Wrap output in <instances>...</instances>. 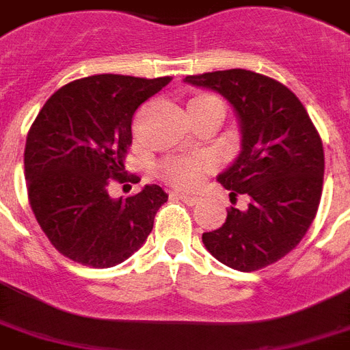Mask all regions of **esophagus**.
<instances>
[{
    "label": "esophagus",
    "instance_id": "34e87169",
    "mask_svg": "<svg viewBox=\"0 0 350 350\" xmlns=\"http://www.w3.org/2000/svg\"><path fill=\"white\" fill-rule=\"evenodd\" d=\"M174 196L176 198H180L183 203L190 204V206H192V204H198L201 201V198H198V196H192V194H187V192H174Z\"/></svg>",
    "mask_w": 350,
    "mask_h": 350
}]
</instances>
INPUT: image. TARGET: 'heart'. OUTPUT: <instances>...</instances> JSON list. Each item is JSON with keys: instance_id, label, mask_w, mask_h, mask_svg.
<instances>
[{"instance_id": "b5f03b06", "label": "heart", "mask_w": 350, "mask_h": 350, "mask_svg": "<svg viewBox=\"0 0 350 350\" xmlns=\"http://www.w3.org/2000/svg\"><path fill=\"white\" fill-rule=\"evenodd\" d=\"M217 100L215 96L200 93V95L192 96L189 106L194 104H203V102ZM215 167V158L210 154H196V156H170L167 160L161 161L160 176L169 183L176 187H185V189H192L200 183L206 172Z\"/></svg>"}]
</instances>
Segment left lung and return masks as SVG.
<instances>
[{"instance_id": "8db88e82", "label": "left lung", "mask_w": 350, "mask_h": 350, "mask_svg": "<svg viewBox=\"0 0 350 350\" xmlns=\"http://www.w3.org/2000/svg\"><path fill=\"white\" fill-rule=\"evenodd\" d=\"M228 98L243 127V150L219 174L230 201L223 226L204 232L210 254L228 268L257 271L302 241L317 215L323 185V146L304 104L289 88L250 70L185 77Z\"/></svg>"}]
</instances>
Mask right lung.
Instances as JSON below:
<instances>
[{"mask_svg": "<svg viewBox=\"0 0 350 350\" xmlns=\"http://www.w3.org/2000/svg\"><path fill=\"white\" fill-rule=\"evenodd\" d=\"M170 77L92 75L57 90L36 116L25 146L28 203L53 248L73 262L111 268L135 254L169 194L146 185L126 200L111 181L138 183L124 160L136 109Z\"/></svg>", "mask_w": 350, "mask_h": 350, "instance_id": "1", "label": "right lung"}]
</instances>
